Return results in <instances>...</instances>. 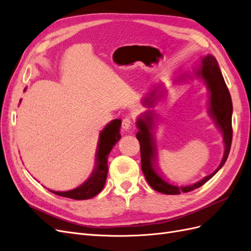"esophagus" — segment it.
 Here are the masks:
<instances>
[{
	"mask_svg": "<svg viewBox=\"0 0 251 251\" xmlns=\"http://www.w3.org/2000/svg\"><path fill=\"white\" fill-rule=\"evenodd\" d=\"M131 126H132V121L130 118L126 117L123 119V124H121V126H123L124 130H128V128L131 127Z\"/></svg>",
	"mask_w": 251,
	"mask_h": 251,
	"instance_id": "esophagus-1",
	"label": "esophagus"
}]
</instances>
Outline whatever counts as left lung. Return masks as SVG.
<instances>
[{"label": "left lung", "instance_id": "1", "mask_svg": "<svg viewBox=\"0 0 251 251\" xmlns=\"http://www.w3.org/2000/svg\"><path fill=\"white\" fill-rule=\"evenodd\" d=\"M194 77L202 79L208 91V115L214 120L218 130L221 132L224 143V154L221 163L216 169L214 173L208 176L204 177L202 180L196 182L191 185L178 186L170 183L166 181L160 174L158 173L156 166V144H155V120L158 118L156 113L151 110L144 112V114L137 118V127L139 132L136 134V137L140 143V155H141V170L144 174L150 186L155 189L156 192L165 195H179L181 193H188L194 189L202 186L205 182L211 179L220 171V169L225 164L227 157L229 155L231 138H232V127H231V117H232V102L229 91L227 89L224 81L223 75L220 70L217 59L214 55L208 54L202 57L201 64L198 68L194 70ZM185 78L193 79L192 75L183 74L177 79V81L185 80ZM143 100V104L149 108H153L157 100L163 96V91H159L160 87H153Z\"/></svg>", "mask_w": 251, "mask_h": 251}]
</instances>
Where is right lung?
I'll return each mask as SVG.
<instances>
[{
	"label": "right lung",
	"instance_id": "right-lung-1",
	"mask_svg": "<svg viewBox=\"0 0 251 251\" xmlns=\"http://www.w3.org/2000/svg\"><path fill=\"white\" fill-rule=\"evenodd\" d=\"M26 91V88L25 90ZM21 102V100H20ZM121 120L114 119L110 124L104 126L103 130L100 134L98 139L97 153H96V163L95 168L91 174V176L83 182L79 186L75 187L70 191L66 192H55L50 191L53 194L70 198L75 200H87L95 197L100 194L105 184L108 175V157L113 147L119 141Z\"/></svg>",
	"mask_w": 251,
	"mask_h": 251
}]
</instances>
